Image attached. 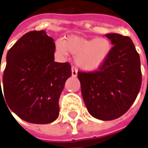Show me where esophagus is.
<instances>
[{
	"label": "esophagus",
	"mask_w": 148,
	"mask_h": 148,
	"mask_svg": "<svg viewBox=\"0 0 148 148\" xmlns=\"http://www.w3.org/2000/svg\"><path fill=\"white\" fill-rule=\"evenodd\" d=\"M77 74H78V69H76L75 67H72V76L76 77Z\"/></svg>",
	"instance_id": "esophagus-1"
}]
</instances>
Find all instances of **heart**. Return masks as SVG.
Here are the masks:
<instances>
[{
  "label": "heart",
  "instance_id": "1",
  "mask_svg": "<svg viewBox=\"0 0 148 148\" xmlns=\"http://www.w3.org/2000/svg\"><path fill=\"white\" fill-rule=\"evenodd\" d=\"M60 52H69L75 56V63L81 69L94 70L99 68L109 56L111 45L105 38L87 39L69 36L61 42H56Z\"/></svg>",
  "mask_w": 148,
  "mask_h": 148
}]
</instances>
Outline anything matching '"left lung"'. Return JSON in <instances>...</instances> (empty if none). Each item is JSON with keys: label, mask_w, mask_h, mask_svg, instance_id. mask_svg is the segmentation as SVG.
Wrapping results in <instances>:
<instances>
[{"label": "left lung", "mask_w": 148, "mask_h": 148, "mask_svg": "<svg viewBox=\"0 0 148 148\" xmlns=\"http://www.w3.org/2000/svg\"><path fill=\"white\" fill-rule=\"evenodd\" d=\"M113 47L97 70L78 72L86 107L94 118L112 120L134 102L142 84L140 57L130 37L108 33Z\"/></svg>", "instance_id": "left-lung-1"}]
</instances>
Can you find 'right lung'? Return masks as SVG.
Segmentation results:
<instances>
[{"label":"right lung","mask_w":148,"mask_h":148,"mask_svg":"<svg viewBox=\"0 0 148 148\" xmlns=\"http://www.w3.org/2000/svg\"><path fill=\"white\" fill-rule=\"evenodd\" d=\"M55 49L53 38L44 30L31 31L18 39L6 56L4 99L8 109L29 123L49 124L58 117L59 98L72 72L68 62L54 61Z\"/></svg>","instance_id":"right-lung-1"}]
</instances>
